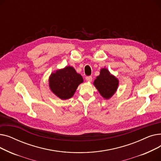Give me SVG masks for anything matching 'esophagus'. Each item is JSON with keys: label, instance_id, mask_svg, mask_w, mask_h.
<instances>
[{"label": "esophagus", "instance_id": "esophagus-1", "mask_svg": "<svg viewBox=\"0 0 161 161\" xmlns=\"http://www.w3.org/2000/svg\"><path fill=\"white\" fill-rule=\"evenodd\" d=\"M86 80L87 81H92V77H91V76H87V77L86 78Z\"/></svg>", "mask_w": 161, "mask_h": 161}]
</instances>
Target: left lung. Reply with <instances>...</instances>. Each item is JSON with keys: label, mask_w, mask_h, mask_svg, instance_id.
<instances>
[{"label": "left lung", "mask_w": 161, "mask_h": 161, "mask_svg": "<svg viewBox=\"0 0 161 161\" xmlns=\"http://www.w3.org/2000/svg\"><path fill=\"white\" fill-rule=\"evenodd\" d=\"M93 84L100 94L104 98L108 99L115 92L119 81L106 69H103Z\"/></svg>", "instance_id": "8db88e82"}]
</instances>
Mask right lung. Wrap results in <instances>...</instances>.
<instances>
[{
    "mask_svg": "<svg viewBox=\"0 0 161 161\" xmlns=\"http://www.w3.org/2000/svg\"><path fill=\"white\" fill-rule=\"evenodd\" d=\"M83 81L81 75L71 66H66L52 73L49 80L51 90L62 100L71 98Z\"/></svg>",
    "mask_w": 161,
    "mask_h": 161,
    "instance_id": "add662e5",
    "label": "right lung"
}]
</instances>
